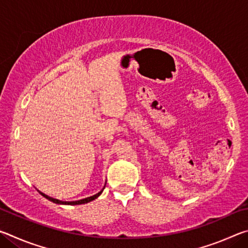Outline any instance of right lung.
Masks as SVG:
<instances>
[{"label":"right lung","instance_id":"right-lung-1","mask_svg":"<svg viewBox=\"0 0 248 248\" xmlns=\"http://www.w3.org/2000/svg\"><path fill=\"white\" fill-rule=\"evenodd\" d=\"M105 188V187H104ZM104 188L102 190H100L98 194H96V195H94V196H92V197H87V198H84V199H82V200H78V201H61V200H58V199H54V198H51V197H49V196H47V195H45L44 192H41V191H39V194L41 195V196H44L45 198H47L48 200H50V201H52V202H54V203H59V204H69V205H77V204H83V203H87V202H90V201H93V200H95L96 198H97L98 196H100V194H102L103 192V190H104Z\"/></svg>","mask_w":248,"mask_h":248}]
</instances>
